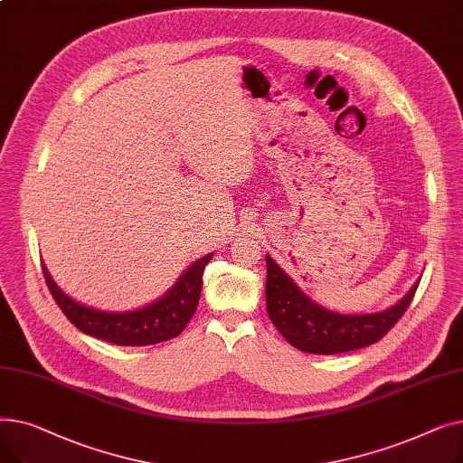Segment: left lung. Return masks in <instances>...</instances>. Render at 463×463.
Instances as JSON below:
<instances>
[{
  "label": "left lung",
  "instance_id": "obj_1",
  "mask_svg": "<svg viewBox=\"0 0 463 463\" xmlns=\"http://www.w3.org/2000/svg\"><path fill=\"white\" fill-rule=\"evenodd\" d=\"M266 309L287 342L311 354H335L368 347L391 330L411 304L419 281L394 306L375 313H337L313 302L278 262L266 255Z\"/></svg>",
  "mask_w": 463,
  "mask_h": 463
}]
</instances>
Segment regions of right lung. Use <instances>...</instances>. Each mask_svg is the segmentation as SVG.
<instances>
[{"instance_id":"add662e5","label":"right lung","mask_w":463,"mask_h":463,"mask_svg":"<svg viewBox=\"0 0 463 463\" xmlns=\"http://www.w3.org/2000/svg\"><path fill=\"white\" fill-rule=\"evenodd\" d=\"M212 257L208 253L194 260L161 298L129 311H105L80 304L63 293L44 262L43 274L56 304L79 330L114 345L142 347L166 342L182 334L199 306L203 272Z\"/></svg>"}]
</instances>
